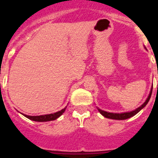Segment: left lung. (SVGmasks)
Returning <instances> with one entry per match:
<instances>
[{"mask_svg":"<svg viewBox=\"0 0 158 158\" xmlns=\"http://www.w3.org/2000/svg\"><path fill=\"white\" fill-rule=\"evenodd\" d=\"M152 88L150 91V94L148 97L147 100L145 101V102L143 104L142 106H140L139 107H138L137 109H135V110H132V111H130V112H124V113H110L107 112V111H105V110H102L101 109H98L99 112L101 113L102 115H103L104 117L106 118H109V119H113V120H126L128 118H130L134 116L135 115H136L138 112H139L140 110H142L143 108L145 106L147 105L148 101H149L150 98H151V95H152Z\"/></svg>","mask_w":158,"mask_h":158,"instance_id":"left-lung-1","label":"left lung"}]
</instances>
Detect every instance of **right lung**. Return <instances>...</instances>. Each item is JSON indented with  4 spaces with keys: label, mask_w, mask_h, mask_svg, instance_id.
Listing matches in <instances>:
<instances>
[{
    "label": "right lung",
    "mask_w": 158,
    "mask_h": 158,
    "mask_svg": "<svg viewBox=\"0 0 158 158\" xmlns=\"http://www.w3.org/2000/svg\"><path fill=\"white\" fill-rule=\"evenodd\" d=\"M66 107H64V109L59 110L56 113L53 114H48V115H36V116H32V115H23L27 117L29 120H34V121H38V122H43V121H50V120H54L60 117V115L64 112Z\"/></svg>",
    "instance_id": "obj_1"
}]
</instances>
